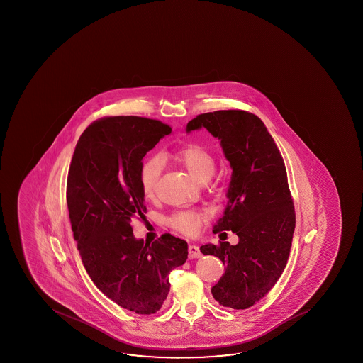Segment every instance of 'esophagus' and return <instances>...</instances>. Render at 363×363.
<instances>
[{"instance_id":"1","label":"esophagus","mask_w":363,"mask_h":363,"mask_svg":"<svg viewBox=\"0 0 363 363\" xmlns=\"http://www.w3.org/2000/svg\"><path fill=\"white\" fill-rule=\"evenodd\" d=\"M201 256V250L197 245H195V244L189 245V258H200Z\"/></svg>"}]
</instances>
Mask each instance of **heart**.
Segmentation results:
<instances>
[{
    "instance_id": "1",
    "label": "heart",
    "mask_w": 363,
    "mask_h": 363,
    "mask_svg": "<svg viewBox=\"0 0 363 363\" xmlns=\"http://www.w3.org/2000/svg\"><path fill=\"white\" fill-rule=\"evenodd\" d=\"M171 158L186 168L191 176L200 182H206L216 169L215 155L201 144H184L173 152ZM161 172L162 162L160 158L150 157L143 162L139 171V182L144 196L148 199L155 196ZM203 219L205 214L202 211L181 210L171 215L167 219V224L173 230L182 233L184 235H195Z\"/></svg>"
}]
</instances>
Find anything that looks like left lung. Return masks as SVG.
Listing matches in <instances>:
<instances>
[{"instance_id":"8db88e82","label":"left lung","mask_w":363,"mask_h":363,"mask_svg":"<svg viewBox=\"0 0 363 363\" xmlns=\"http://www.w3.org/2000/svg\"><path fill=\"white\" fill-rule=\"evenodd\" d=\"M202 126L220 139L233 168L229 201L215 232L232 230L239 242L205 244L200 250L205 256L218 257L226 266L211 289L215 300L230 309H248L276 285L290 256L296 216L285 162L255 113H201L189 121L187 131Z\"/></svg>"}]
</instances>
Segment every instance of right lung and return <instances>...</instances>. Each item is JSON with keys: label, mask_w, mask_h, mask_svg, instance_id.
I'll list each match as a JSON object with an SVG mask.
<instances>
[{"label": "right lung", "mask_w": 363, "mask_h": 363, "mask_svg": "<svg viewBox=\"0 0 363 363\" xmlns=\"http://www.w3.org/2000/svg\"><path fill=\"white\" fill-rule=\"evenodd\" d=\"M172 128L140 116H105L79 138L67 179L72 232L96 287L121 308L155 314L169 292L171 271L187 259V243L171 234L152 244L133 235L147 213L142 160Z\"/></svg>", "instance_id": "right-lung-1"}]
</instances>
